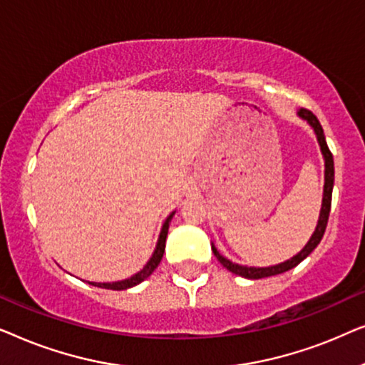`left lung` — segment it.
<instances>
[{"label":"left lung","instance_id":"1","mask_svg":"<svg viewBox=\"0 0 365 365\" xmlns=\"http://www.w3.org/2000/svg\"><path fill=\"white\" fill-rule=\"evenodd\" d=\"M297 116L306 121L309 126L312 128L314 134H316V139L319 143V148H321L322 153V159H324V191H322V204H321V212H319V219L316 224V229H314L312 236L309 237V241L306 242L301 251H299L296 256H292L287 261L274 264V266H266V267H256V266H244V264H237L232 262L231 259H227L226 256H222L221 252L217 251L216 244L211 242V249L214 252V256L217 257V261L222 264L224 267L227 269L229 272L236 274V276L246 277V279H262V277H271V276H277V274H282L289 271V269L296 267L299 262H302L309 254H311L314 249L317 247V244L321 242V239L324 236V231H326L327 226V219H329V212H331V201H332V189H334V159L332 154L329 151L327 143H326V136H324V129L319 123V119L314 116L311 111L307 109H299Z\"/></svg>","mask_w":365,"mask_h":365}]
</instances>
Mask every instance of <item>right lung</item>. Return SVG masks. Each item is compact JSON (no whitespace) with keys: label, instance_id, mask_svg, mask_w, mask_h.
Instances as JSON below:
<instances>
[{"label":"right lung","instance_id":"obj_1","mask_svg":"<svg viewBox=\"0 0 365 365\" xmlns=\"http://www.w3.org/2000/svg\"><path fill=\"white\" fill-rule=\"evenodd\" d=\"M174 214H176V211H173L166 219H164V222L161 226V232H159V237L156 242V247H154L151 257H149V261L146 264H144V267L141 269V271L133 274L131 277L123 279V281H113V282H89L88 281V282L94 287L111 289V291H124V289H131L134 286H138V284H141L143 281H146V279L154 272V269L159 266V262H161L164 249H166V237H168V231H169V224H171V219Z\"/></svg>","mask_w":365,"mask_h":365}]
</instances>
